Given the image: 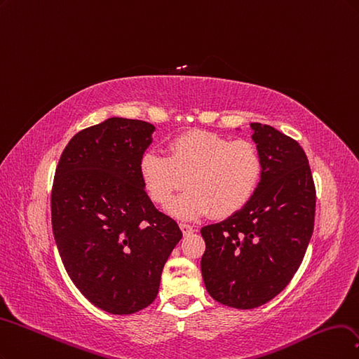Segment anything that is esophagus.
<instances>
[{
    "label": "esophagus",
    "instance_id": "esophagus-1",
    "mask_svg": "<svg viewBox=\"0 0 359 359\" xmlns=\"http://www.w3.org/2000/svg\"><path fill=\"white\" fill-rule=\"evenodd\" d=\"M180 229H182V233L187 236V234H192L194 231H195V228L192 226V225H189V224H184V222H180Z\"/></svg>",
    "mask_w": 359,
    "mask_h": 359
}]
</instances>
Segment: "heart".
<instances>
[{"label":"heart","mask_w":359,"mask_h":359,"mask_svg":"<svg viewBox=\"0 0 359 359\" xmlns=\"http://www.w3.org/2000/svg\"><path fill=\"white\" fill-rule=\"evenodd\" d=\"M140 177L156 204L167 207L184 187L188 192L172 203L179 217L213 213L226 217L252 201L264 177V156L259 147L245 138L188 131L172 138L168 155L147 150L140 159Z\"/></svg>","instance_id":"obj_1"}]
</instances>
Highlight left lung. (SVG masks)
Listing matches in <instances>:
<instances>
[{"label":"left lung","mask_w":359,"mask_h":359,"mask_svg":"<svg viewBox=\"0 0 359 359\" xmlns=\"http://www.w3.org/2000/svg\"><path fill=\"white\" fill-rule=\"evenodd\" d=\"M264 177L252 201L201 228L207 292L236 309L269 303L291 282L313 233L316 188L303 147L270 125L252 123Z\"/></svg>","instance_id":"left-lung-1"}]
</instances>
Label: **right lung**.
Returning <instances> with one entry per match:
<instances>
[{
    "mask_svg": "<svg viewBox=\"0 0 359 359\" xmlns=\"http://www.w3.org/2000/svg\"><path fill=\"white\" fill-rule=\"evenodd\" d=\"M155 126L110 118L79 131L57 163L52 229L64 267L89 302L111 315L154 303L161 273L182 238L150 201L140 159Z\"/></svg>",
    "mask_w": 359,
    "mask_h": 359,
    "instance_id": "obj_1",
    "label": "right lung"
}]
</instances>
